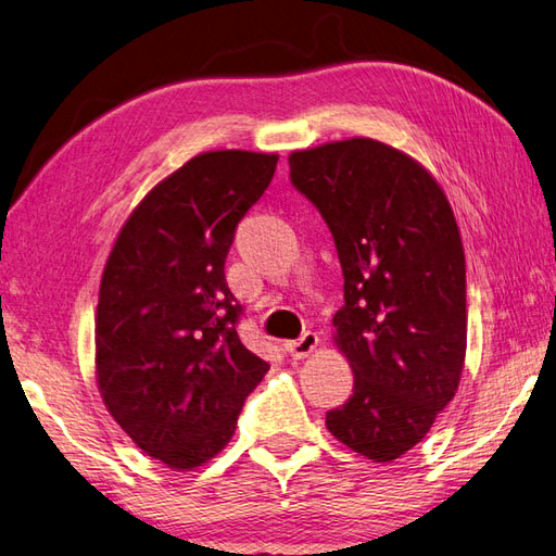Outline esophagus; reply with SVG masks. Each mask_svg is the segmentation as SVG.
<instances>
[{"label": "esophagus", "mask_w": 556, "mask_h": 556, "mask_svg": "<svg viewBox=\"0 0 556 556\" xmlns=\"http://www.w3.org/2000/svg\"><path fill=\"white\" fill-rule=\"evenodd\" d=\"M317 345H319V336L307 331L298 340H291V343H287V352L291 354L293 359H305V357H309L312 352H315Z\"/></svg>", "instance_id": "esophagus-1"}]
</instances>
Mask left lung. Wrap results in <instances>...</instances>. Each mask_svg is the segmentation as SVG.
<instances>
[{"instance_id":"left-lung-1","label":"left lung","mask_w":556,"mask_h":556,"mask_svg":"<svg viewBox=\"0 0 556 556\" xmlns=\"http://www.w3.org/2000/svg\"><path fill=\"white\" fill-rule=\"evenodd\" d=\"M291 182L321 213L345 277L333 340L352 396L329 432L390 463L430 432L458 390L467 348L465 251L448 199L414 156L374 138L289 156Z\"/></svg>"}]
</instances>
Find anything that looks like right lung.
Here are the masks:
<instances>
[{"label": "right lung", "instance_id": "add662e5", "mask_svg": "<svg viewBox=\"0 0 556 556\" xmlns=\"http://www.w3.org/2000/svg\"><path fill=\"white\" fill-rule=\"evenodd\" d=\"M277 160L247 150L192 156L134 208L103 269L98 390L134 444L180 472L227 446L269 368L239 340L225 258Z\"/></svg>", "mask_w": 556, "mask_h": 556}]
</instances>
